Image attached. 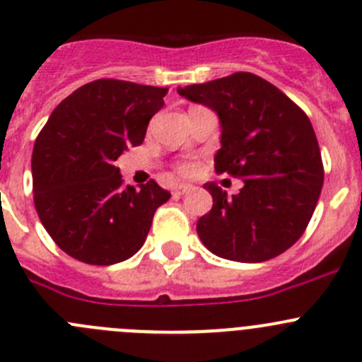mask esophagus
<instances>
[{
  "mask_svg": "<svg viewBox=\"0 0 362 362\" xmlns=\"http://www.w3.org/2000/svg\"><path fill=\"white\" fill-rule=\"evenodd\" d=\"M190 190H192L190 185L181 183V185H177V187L174 188V195H185V194H187V192H190Z\"/></svg>",
  "mask_w": 362,
  "mask_h": 362,
  "instance_id": "34e87169",
  "label": "esophagus"
}]
</instances>
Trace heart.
<instances>
[{
    "label": "heart",
    "mask_w": 362,
    "mask_h": 362,
    "mask_svg": "<svg viewBox=\"0 0 362 362\" xmlns=\"http://www.w3.org/2000/svg\"><path fill=\"white\" fill-rule=\"evenodd\" d=\"M177 170L181 172V174H192V172L195 170V163H192V161H183V163L177 165Z\"/></svg>",
    "instance_id": "b5f03b06"
}]
</instances>
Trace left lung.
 I'll use <instances>...</instances> for the list:
<instances>
[{"label":"left lung","instance_id":"left-lung-1","mask_svg":"<svg viewBox=\"0 0 362 362\" xmlns=\"http://www.w3.org/2000/svg\"><path fill=\"white\" fill-rule=\"evenodd\" d=\"M179 95L218 115L222 135L215 170L243 179L240 194L206 183L211 211L197 222L208 250L223 259L261 263L290 249L308 227L323 187V165L311 120L277 87L252 72H235Z\"/></svg>","mask_w":362,"mask_h":362}]
</instances>
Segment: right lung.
<instances>
[{"label": "right lung", "mask_w": 362, "mask_h": 362, "mask_svg": "<svg viewBox=\"0 0 362 362\" xmlns=\"http://www.w3.org/2000/svg\"><path fill=\"white\" fill-rule=\"evenodd\" d=\"M168 88L98 80L65 98L32 154L33 201L53 242L87 264H115L140 250L170 194L151 179L124 187L115 161L140 146Z\"/></svg>", "instance_id": "add662e5"}]
</instances>
